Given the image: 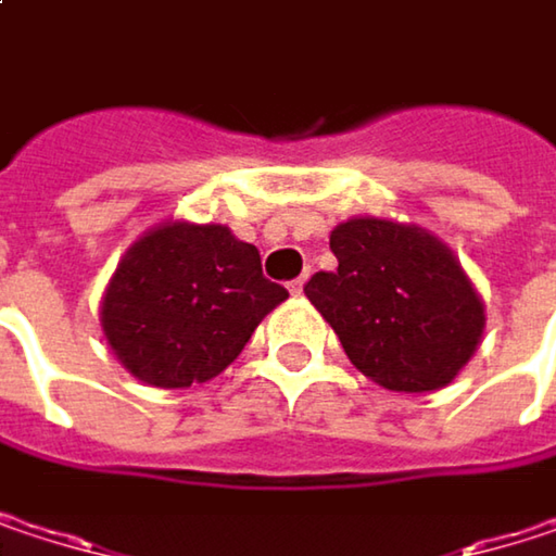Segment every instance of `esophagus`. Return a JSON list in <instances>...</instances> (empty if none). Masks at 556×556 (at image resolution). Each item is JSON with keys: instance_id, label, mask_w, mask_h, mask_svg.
I'll return each mask as SVG.
<instances>
[{"instance_id": "1", "label": "esophagus", "mask_w": 556, "mask_h": 556, "mask_svg": "<svg viewBox=\"0 0 556 556\" xmlns=\"http://www.w3.org/2000/svg\"><path fill=\"white\" fill-rule=\"evenodd\" d=\"M302 289H305V277H299L289 282V292H292V295H302Z\"/></svg>"}]
</instances>
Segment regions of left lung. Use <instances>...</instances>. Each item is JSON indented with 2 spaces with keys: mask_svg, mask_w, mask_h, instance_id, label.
Segmentation results:
<instances>
[{
  "mask_svg": "<svg viewBox=\"0 0 556 556\" xmlns=\"http://www.w3.org/2000/svg\"><path fill=\"white\" fill-rule=\"evenodd\" d=\"M338 270L305 282L351 364L392 392H434L470 364L486 305L457 254L431 231L357 215L331 231Z\"/></svg>",
  "mask_w": 556,
  "mask_h": 556,
  "instance_id": "left-lung-1",
  "label": "left lung"
}]
</instances>
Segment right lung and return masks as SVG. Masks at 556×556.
Listing matches in <instances>:
<instances>
[{
  "label": "right lung",
  "instance_id": "obj_1",
  "mask_svg": "<svg viewBox=\"0 0 556 556\" xmlns=\"http://www.w3.org/2000/svg\"><path fill=\"white\" fill-rule=\"evenodd\" d=\"M289 292L261 270V251L228 225L161 222L118 261L99 305L102 334L141 383L186 389L238 361Z\"/></svg>",
  "mask_w": 556,
  "mask_h": 556
}]
</instances>
